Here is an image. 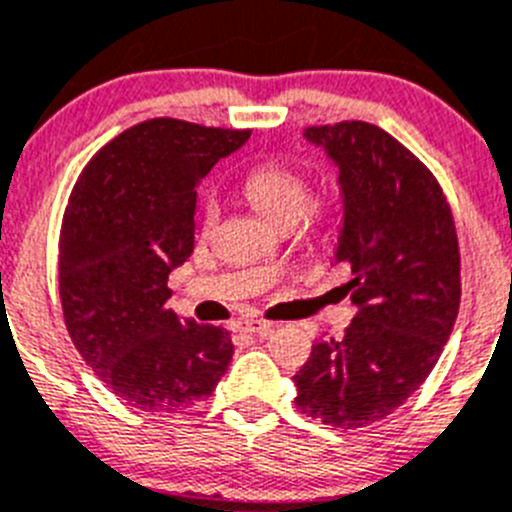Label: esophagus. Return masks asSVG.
Instances as JSON below:
<instances>
[{"mask_svg":"<svg viewBox=\"0 0 512 512\" xmlns=\"http://www.w3.org/2000/svg\"><path fill=\"white\" fill-rule=\"evenodd\" d=\"M275 329H278V324H273V321H245V331H247V334L270 336Z\"/></svg>","mask_w":512,"mask_h":512,"instance_id":"obj_1","label":"esophagus"}]
</instances>
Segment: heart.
Segmentation results:
<instances>
[{"instance_id": "b5f03b06", "label": "heart", "mask_w": 512, "mask_h": 512, "mask_svg": "<svg viewBox=\"0 0 512 512\" xmlns=\"http://www.w3.org/2000/svg\"><path fill=\"white\" fill-rule=\"evenodd\" d=\"M242 193L252 206L275 227H293L298 219H306L308 227H321L329 222L334 201L329 196L308 199V181L301 170L280 160H265L242 178ZM204 227H214L219 206L214 199L204 201Z\"/></svg>"}]
</instances>
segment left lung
Returning a JSON list of instances; mask_svg holds the SVG:
<instances>
[{
    "instance_id": "left-lung-1",
    "label": "left lung",
    "mask_w": 512,
    "mask_h": 512,
    "mask_svg": "<svg viewBox=\"0 0 512 512\" xmlns=\"http://www.w3.org/2000/svg\"><path fill=\"white\" fill-rule=\"evenodd\" d=\"M339 168L344 224L334 260L357 306L342 339L316 342L293 375L298 411L362 428L411 398L439 362L459 313V242L434 173L370 122L308 127Z\"/></svg>"
}]
</instances>
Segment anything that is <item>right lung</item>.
<instances>
[{
	"mask_svg": "<svg viewBox=\"0 0 512 512\" xmlns=\"http://www.w3.org/2000/svg\"><path fill=\"white\" fill-rule=\"evenodd\" d=\"M250 130L158 117L89 160L68 199L58 288L73 344L132 408L173 413L209 398L232 362L227 329L165 308L168 275L193 252L201 178Z\"/></svg>",
	"mask_w": 512,
	"mask_h": 512,
	"instance_id": "right-lung-1",
	"label": "right lung"
}]
</instances>
